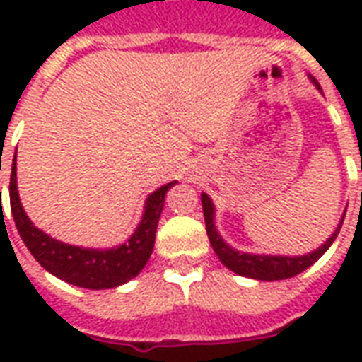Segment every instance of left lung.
<instances>
[{"label": "left lung", "mask_w": 362, "mask_h": 362, "mask_svg": "<svg viewBox=\"0 0 362 362\" xmlns=\"http://www.w3.org/2000/svg\"><path fill=\"white\" fill-rule=\"evenodd\" d=\"M317 90H321L320 84L312 78ZM201 201H203V214H204V223H206V235H209V240L214 247L216 255L220 257V261L226 264L227 269L237 272L238 276H246V278H253V280H263V281H272V280H286V278H293V276L300 274L303 270H306L308 267L317 261V259L323 255V253L331 247V244L334 242V238L338 237L340 233V227L344 223V212L342 220H340V226L337 227V231L332 233L331 238H327L325 244H321L317 250H314L312 253H306V255H298V257H284V255H255V253H242L233 250L231 246H227L223 238L218 235L214 226V204L210 201V197L206 193L201 195Z\"/></svg>", "instance_id": "1"}]
</instances>
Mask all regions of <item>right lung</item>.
Returning a JSON list of instances; mask_svg holds the SVG:
<instances>
[{"instance_id": "obj_1", "label": "right lung", "mask_w": 362, "mask_h": 362, "mask_svg": "<svg viewBox=\"0 0 362 362\" xmlns=\"http://www.w3.org/2000/svg\"><path fill=\"white\" fill-rule=\"evenodd\" d=\"M13 161L11 182H8L11 212L18 235L42 269L59 280L86 289H110L122 286L125 281L133 280L144 269V264L152 255L165 195L170 186H175L176 180L161 186L146 199L141 223L129 240L110 250H93V247L64 244L56 238H50L47 233H42L31 223L20 204L18 189H16V152Z\"/></svg>"}]
</instances>
